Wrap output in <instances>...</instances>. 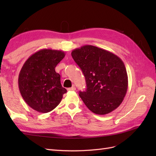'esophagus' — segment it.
Masks as SVG:
<instances>
[{
  "mask_svg": "<svg viewBox=\"0 0 156 156\" xmlns=\"http://www.w3.org/2000/svg\"><path fill=\"white\" fill-rule=\"evenodd\" d=\"M68 91H74V90H76V88L74 87H72L71 88H68Z\"/></svg>",
  "mask_w": 156,
  "mask_h": 156,
  "instance_id": "34e87169",
  "label": "esophagus"
}]
</instances>
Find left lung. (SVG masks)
Instances as JSON below:
<instances>
[{"label":"left lung","mask_w":156,"mask_h":156,"mask_svg":"<svg viewBox=\"0 0 156 156\" xmlns=\"http://www.w3.org/2000/svg\"><path fill=\"white\" fill-rule=\"evenodd\" d=\"M72 56L84 75L87 88L79 92V96L89 110L106 115L119 107L128 88V76L122 59L90 45L74 49Z\"/></svg>","instance_id":"left-lung-1"}]
</instances>
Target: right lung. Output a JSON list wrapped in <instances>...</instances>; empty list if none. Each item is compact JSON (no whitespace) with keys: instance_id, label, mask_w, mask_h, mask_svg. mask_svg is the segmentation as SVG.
Segmentation results:
<instances>
[{"instance_id":"obj_1","label":"right lung","mask_w":156,"mask_h":156,"mask_svg":"<svg viewBox=\"0 0 156 156\" xmlns=\"http://www.w3.org/2000/svg\"><path fill=\"white\" fill-rule=\"evenodd\" d=\"M65 57L62 50L43 49L24 63L18 84L23 98L35 111L46 113L57 107L67 90L62 87L60 75L55 70Z\"/></svg>"}]
</instances>
